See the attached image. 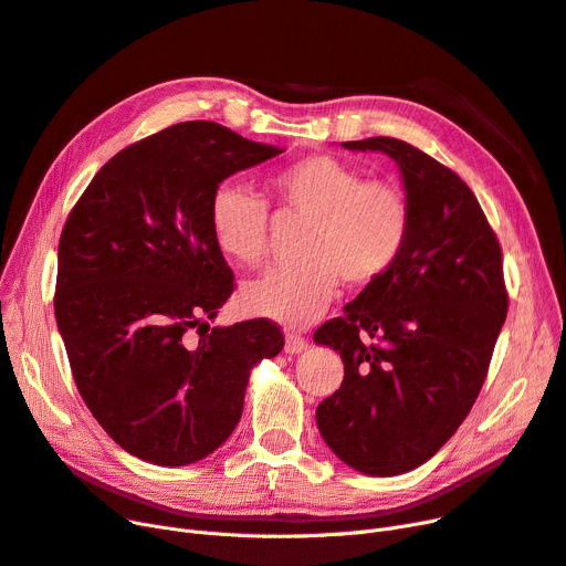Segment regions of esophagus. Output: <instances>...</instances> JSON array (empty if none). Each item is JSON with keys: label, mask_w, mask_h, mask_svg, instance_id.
Wrapping results in <instances>:
<instances>
[{"label": "esophagus", "mask_w": 566, "mask_h": 566, "mask_svg": "<svg viewBox=\"0 0 566 566\" xmlns=\"http://www.w3.org/2000/svg\"><path fill=\"white\" fill-rule=\"evenodd\" d=\"M307 348V339L301 335V333H286V342H284V350L289 355H295V353H303Z\"/></svg>", "instance_id": "1"}]
</instances>
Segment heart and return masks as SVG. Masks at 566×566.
I'll use <instances>...</instances> for the list:
<instances>
[{
	"mask_svg": "<svg viewBox=\"0 0 566 566\" xmlns=\"http://www.w3.org/2000/svg\"><path fill=\"white\" fill-rule=\"evenodd\" d=\"M268 184L280 208L312 218V224L301 263L271 268L243 286L245 312L305 325L328 307L339 280L350 289L371 286L401 256L410 201L399 186L367 181L358 167L328 154L289 163ZM211 231L224 254L259 265L271 233L265 199L245 186H220L211 199Z\"/></svg>",
	"mask_w": 566,
	"mask_h": 566,
	"instance_id": "heart-1",
	"label": "heart"
}]
</instances>
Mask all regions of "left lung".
Returning <instances> with one entry per match:
<instances>
[{"mask_svg":"<svg viewBox=\"0 0 566 566\" xmlns=\"http://www.w3.org/2000/svg\"><path fill=\"white\" fill-rule=\"evenodd\" d=\"M344 146L397 160L410 231L390 271L314 333L344 360L316 424L344 463L388 478L429 461L468 418L510 293L497 235L457 171L395 137Z\"/></svg>","mask_w":566,"mask_h":566,"instance_id":"8db88e82","label":"left lung"}]
</instances>
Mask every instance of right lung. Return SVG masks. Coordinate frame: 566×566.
Here are the masks:
<instances>
[{"label": "right lung", "instance_id": "right-lung-1", "mask_svg": "<svg viewBox=\"0 0 566 566\" xmlns=\"http://www.w3.org/2000/svg\"><path fill=\"white\" fill-rule=\"evenodd\" d=\"M282 154L184 122L107 160L59 238L54 316L80 397L126 452L188 465L231 436L250 369L284 346L268 318L211 328L233 273L211 231L227 176Z\"/></svg>", "mask_w": 566, "mask_h": 566}]
</instances>
